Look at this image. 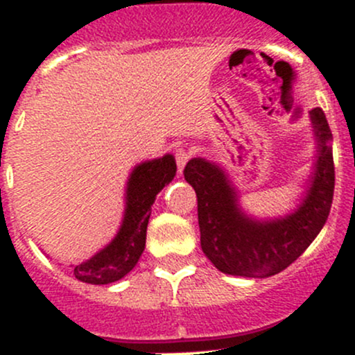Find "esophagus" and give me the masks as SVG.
Wrapping results in <instances>:
<instances>
[{"instance_id": "34e87169", "label": "esophagus", "mask_w": 355, "mask_h": 355, "mask_svg": "<svg viewBox=\"0 0 355 355\" xmlns=\"http://www.w3.org/2000/svg\"><path fill=\"white\" fill-rule=\"evenodd\" d=\"M175 159H177L178 171L182 173V170H184V166L187 164V161L191 159V153H189L187 149H177V153H175Z\"/></svg>"}]
</instances>
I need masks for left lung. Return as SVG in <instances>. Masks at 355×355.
<instances>
[{
  "mask_svg": "<svg viewBox=\"0 0 355 355\" xmlns=\"http://www.w3.org/2000/svg\"><path fill=\"white\" fill-rule=\"evenodd\" d=\"M316 159L304 198L278 218L247 214L227 171L206 157H192L184 177L198 194L200 247L207 259L234 277L268 278L288 268L318 237L330 214L335 166L331 130L323 110L309 111Z\"/></svg>",
  "mask_w": 355,
  "mask_h": 355,
  "instance_id": "8db88e82",
  "label": "left lung"
}]
</instances>
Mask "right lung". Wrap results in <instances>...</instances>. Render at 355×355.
<instances>
[{
  "mask_svg": "<svg viewBox=\"0 0 355 355\" xmlns=\"http://www.w3.org/2000/svg\"><path fill=\"white\" fill-rule=\"evenodd\" d=\"M177 173L171 155L142 161L130 171L125 187V211L116 235L87 261L73 266L77 280L91 285H108L130 273L146 247L151 206L164 185Z\"/></svg>",
  "mask_w": 355,
  "mask_h": 355,
  "instance_id": "1",
  "label": "right lung"
}]
</instances>
